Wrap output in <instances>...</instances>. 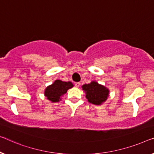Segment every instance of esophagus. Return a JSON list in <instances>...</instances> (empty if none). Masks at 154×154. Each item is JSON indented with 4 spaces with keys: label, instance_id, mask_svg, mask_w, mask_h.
Returning <instances> with one entry per match:
<instances>
[{
    "label": "esophagus",
    "instance_id": "1",
    "mask_svg": "<svg viewBox=\"0 0 154 154\" xmlns=\"http://www.w3.org/2000/svg\"><path fill=\"white\" fill-rule=\"evenodd\" d=\"M80 84H81V83H80V82H76V83L75 84V86H76V87H79L80 86Z\"/></svg>",
    "mask_w": 154,
    "mask_h": 154
}]
</instances>
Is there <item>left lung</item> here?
Wrapping results in <instances>:
<instances>
[{"mask_svg": "<svg viewBox=\"0 0 154 154\" xmlns=\"http://www.w3.org/2000/svg\"><path fill=\"white\" fill-rule=\"evenodd\" d=\"M82 90L86 93V97L91 104L101 105L106 102L109 95V90L106 87L93 81L90 84H84Z\"/></svg>", "mask_w": 154, "mask_h": 154, "instance_id": "1", "label": "left lung"}]
</instances>
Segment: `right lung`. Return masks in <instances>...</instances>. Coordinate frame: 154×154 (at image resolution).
Wrapping results in <instances>:
<instances>
[{"mask_svg": "<svg viewBox=\"0 0 154 154\" xmlns=\"http://www.w3.org/2000/svg\"><path fill=\"white\" fill-rule=\"evenodd\" d=\"M73 87V84L70 82H63L61 80H55L52 85L48 86L45 88L44 95L48 100L52 102H58L61 100V97L67 93L69 88Z\"/></svg>", "mask_w": 154, "mask_h": 154, "instance_id": "right-lung-1", "label": "right lung"}]
</instances>
